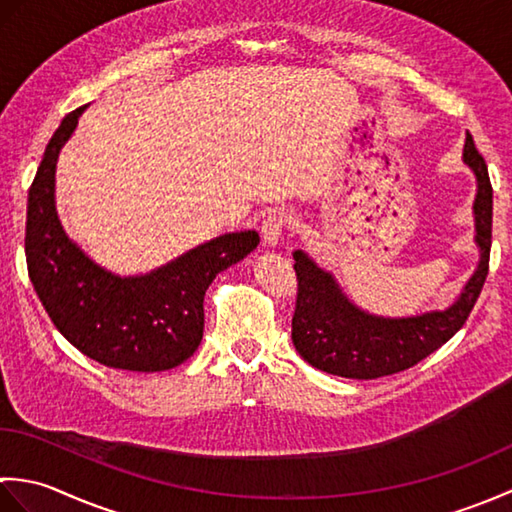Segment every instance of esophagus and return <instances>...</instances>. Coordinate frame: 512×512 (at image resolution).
<instances>
[{"label":"esophagus","mask_w":512,"mask_h":512,"mask_svg":"<svg viewBox=\"0 0 512 512\" xmlns=\"http://www.w3.org/2000/svg\"><path fill=\"white\" fill-rule=\"evenodd\" d=\"M290 220H292L290 213L284 211V209H273V211H270L264 217V222H262L264 242L268 246H275L279 242V237L284 235V231L290 226Z\"/></svg>","instance_id":"1"}]
</instances>
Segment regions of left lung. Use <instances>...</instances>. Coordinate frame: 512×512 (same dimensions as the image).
<instances>
[{"instance_id":"left-lung-1","label":"left lung","mask_w":512,"mask_h":512,"mask_svg":"<svg viewBox=\"0 0 512 512\" xmlns=\"http://www.w3.org/2000/svg\"><path fill=\"white\" fill-rule=\"evenodd\" d=\"M464 162L477 176L475 228L482 250L480 266L462 297L444 312H427L411 319H380L354 308L334 279L297 250V301L292 314V343L312 367L323 372L372 380L398 374L447 343L469 319L484 288L493 237V187L484 156L473 136L466 138Z\"/></svg>"}]
</instances>
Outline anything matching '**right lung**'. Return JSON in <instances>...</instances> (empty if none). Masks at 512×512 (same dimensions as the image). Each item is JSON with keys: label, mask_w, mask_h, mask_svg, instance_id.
<instances>
[{"label": "right lung", "mask_w": 512, "mask_h": 512, "mask_svg": "<svg viewBox=\"0 0 512 512\" xmlns=\"http://www.w3.org/2000/svg\"><path fill=\"white\" fill-rule=\"evenodd\" d=\"M88 105L63 118L28 191L26 262L32 286L57 330L105 367L165 372L198 350L204 295L217 273L257 248L255 231L211 239L145 277H116L76 248L54 211V169Z\"/></svg>", "instance_id": "right-lung-1"}]
</instances>
